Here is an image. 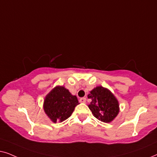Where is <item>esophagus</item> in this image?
I'll list each match as a JSON object with an SVG mask.
<instances>
[{
	"instance_id": "esophagus-1",
	"label": "esophagus",
	"mask_w": 157,
	"mask_h": 157,
	"mask_svg": "<svg viewBox=\"0 0 157 157\" xmlns=\"http://www.w3.org/2000/svg\"><path fill=\"white\" fill-rule=\"evenodd\" d=\"M86 101V98L85 97H82V98H80V99H79V101L81 103H85Z\"/></svg>"
}]
</instances>
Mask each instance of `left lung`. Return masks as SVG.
<instances>
[{
    "instance_id": "1",
    "label": "left lung",
    "mask_w": 157,
    "mask_h": 157,
    "mask_svg": "<svg viewBox=\"0 0 157 157\" xmlns=\"http://www.w3.org/2000/svg\"><path fill=\"white\" fill-rule=\"evenodd\" d=\"M88 98L91 99L89 108L100 121L109 123L119 113V102L109 90L98 86L90 92Z\"/></svg>"
}]
</instances>
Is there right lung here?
<instances>
[{"mask_svg":"<svg viewBox=\"0 0 157 157\" xmlns=\"http://www.w3.org/2000/svg\"><path fill=\"white\" fill-rule=\"evenodd\" d=\"M78 104L76 96L71 95L63 86H56L45 98L44 109L51 121L56 123L70 117Z\"/></svg>","mask_w":157,"mask_h":157,"instance_id":"1","label":"right lung"}]
</instances>
